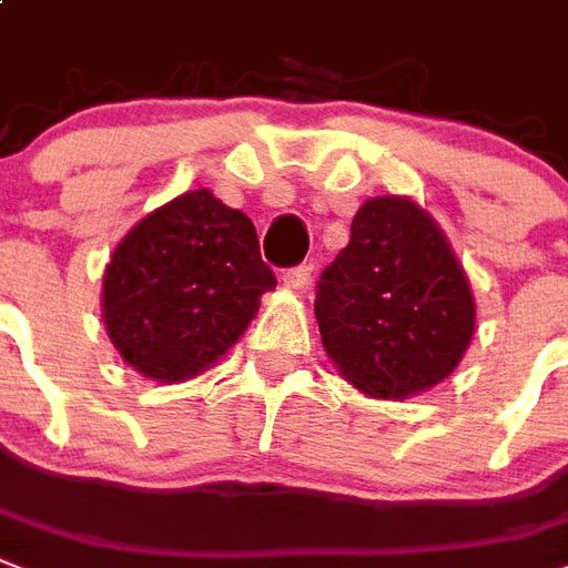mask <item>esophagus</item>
Here are the masks:
<instances>
[{"mask_svg":"<svg viewBox=\"0 0 568 568\" xmlns=\"http://www.w3.org/2000/svg\"><path fill=\"white\" fill-rule=\"evenodd\" d=\"M308 276H312V265H294V268H285L283 271V283L288 285V288H294V292H303L308 285Z\"/></svg>","mask_w":568,"mask_h":568,"instance_id":"esophagus-1","label":"esophagus"}]
</instances>
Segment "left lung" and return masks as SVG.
I'll list each match as a JSON object with an SVG mask.
<instances>
[{
    "instance_id": "1",
    "label": "left lung",
    "mask_w": 568,
    "mask_h": 568,
    "mask_svg": "<svg viewBox=\"0 0 568 568\" xmlns=\"http://www.w3.org/2000/svg\"><path fill=\"white\" fill-rule=\"evenodd\" d=\"M315 315L344 379L382 399L432 388L458 367L476 329L467 274L426 212L373 197L324 268Z\"/></svg>"
}]
</instances>
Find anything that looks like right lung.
<instances>
[{
    "label": "right lung",
    "instance_id": "add662e5",
    "mask_svg": "<svg viewBox=\"0 0 568 568\" xmlns=\"http://www.w3.org/2000/svg\"><path fill=\"white\" fill-rule=\"evenodd\" d=\"M274 285L253 221L195 189L119 242L101 306L124 362L149 379L183 382L236 344Z\"/></svg>",
    "mask_w": 568,
    "mask_h": 568
}]
</instances>
